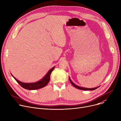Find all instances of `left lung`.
<instances>
[{"mask_svg": "<svg viewBox=\"0 0 121 121\" xmlns=\"http://www.w3.org/2000/svg\"><path fill=\"white\" fill-rule=\"evenodd\" d=\"M69 81H70V83L72 84V85L74 87H75V88H77V89H80V90H85V91H86V90H91V91H92V90H94L98 88L99 87V86H98V87H95V88H87L82 87H81V86H79L76 85L75 83H74L72 82V81L71 80V79L69 77Z\"/></svg>", "mask_w": 121, "mask_h": 121, "instance_id": "obj_1", "label": "left lung"}]
</instances>
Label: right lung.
<instances>
[{
  "label": "right lung",
  "mask_w": 121,
  "mask_h": 121,
  "mask_svg": "<svg viewBox=\"0 0 121 121\" xmlns=\"http://www.w3.org/2000/svg\"><path fill=\"white\" fill-rule=\"evenodd\" d=\"M55 67H53L51 69H50L48 72L47 73V74L45 75V76H44V77L42 78L40 80H39L38 82H32V83H26L23 82L19 81L17 79H16L11 74L12 76L14 78V79L16 81V82L24 88L27 90H37L40 88H42L44 87L47 85V84L48 83L50 80V75L52 71V70L54 69Z\"/></svg>",
  "instance_id": "right-lung-1"
}]
</instances>
